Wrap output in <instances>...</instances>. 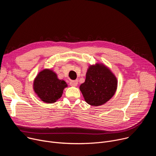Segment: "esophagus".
Wrapping results in <instances>:
<instances>
[{"instance_id":"esophagus-1","label":"esophagus","mask_w":156,"mask_h":156,"mask_svg":"<svg viewBox=\"0 0 156 156\" xmlns=\"http://www.w3.org/2000/svg\"><path fill=\"white\" fill-rule=\"evenodd\" d=\"M70 84L72 86H76L78 85V80H72L70 81Z\"/></svg>"}]
</instances>
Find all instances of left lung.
I'll list each match as a JSON object with an SVG mask.
<instances>
[{"label": "left lung", "instance_id": "obj_1", "mask_svg": "<svg viewBox=\"0 0 156 156\" xmlns=\"http://www.w3.org/2000/svg\"><path fill=\"white\" fill-rule=\"evenodd\" d=\"M117 80L111 71L102 64L91 65L84 83L80 90L85 101L90 105H102L112 98L117 90Z\"/></svg>", "mask_w": 156, "mask_h": 156}]
</instances>
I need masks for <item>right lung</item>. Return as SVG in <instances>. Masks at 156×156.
I'll use <instances>...</instances> for the list:
<instances>
[{"instance_id": "1", "label": "right lung", "mask_w": 156, "mask_h": 156, "mask_svg": "<svg viewBox=\"0 0 156 156\" xmlns=\"http://www.w3.org/2000/svg\"><path fill=\"white\" fill-rule=\"evenodd\" d=\"M67 86L66 82L57 78L52 70L45 69L37 75L34 81V90L38 97L46 103L52 104L61 98L63 90Z\"/></svg>"}]
</instances>
